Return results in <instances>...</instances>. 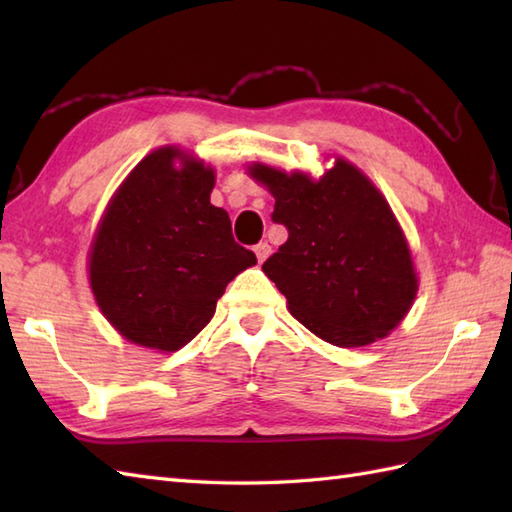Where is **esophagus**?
Returning a JSON list of instances; mask_svg holds the SVG:
<instances>
[{"mask_svg": "<svg viewBox=\"0 0 512 512\" xmlns=\"http://www.w3.org/2000/svg\"><path fill=\"white\" fill-rule=\"evenodd\" d=\"M255 255H257L259 262H264V259L270 255V244L268 242H259L255 246Z\"/></svg>", "mask_w": 512, "mask_h": 512, "instance_id": "obj_1", "label": "esophagus"}]
</instances>
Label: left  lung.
<instances>
[{
	"label": "left lung",
	"instance_id": "left-lung-1",
	"mask_svg": "<svg viewBox=\"0 0 512 512\" xmlns=\"http://www.w3.org/2000/svg\"><path fill=\"white\" fill-rule=\"evenodd\" d=\"M248 171L273 193V222L288 228L262 270L292 317L339 347L394 330L416 299L418 277L383 193L343 158L319 180L266 165Z\"/></svg>",
	"mask_w": 512,
	"mask_h": 512
}]
</instances>
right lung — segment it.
I'll list each match as a JSON object with an SVG mask.
<instances>
[{"label": "right lung", "instance_id": "1", "mask_svg": "<svg viewBox=\"0 0 512 512\" xmlns=\"http://www.w3.org/2000/svg\"><path fill=\"white\" fill-rule=\"evenodd\" d=\"M183 158V167L172 165ZM215 173L176 147L151 151L114 193L90 248V286L127 341L176 352L213 319L226 286L257 264L211 204Z\"/></svg>", "mask_w": 512, "mask_h": 512}]
</instances>
